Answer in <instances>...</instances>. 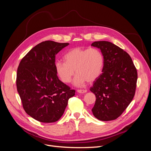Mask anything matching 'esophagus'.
I'll return each mask as SVG.
<instances>
[{
  "instance_id": "34e87169",
  "label": "esophagus",
  "mask_w": 151,
  "mask_h": 151,
  "mask_svg": "<svg viewBox=\"0 0 151 151\" xmlns=\"http://www.w3.org/2000/svg\"><path fill=\"white\" fill-rule=\"evenodd\" d=\"M77 91L79 93H85L87 92V90L86 89H78Z\"/></svg>"
}]
</instances>
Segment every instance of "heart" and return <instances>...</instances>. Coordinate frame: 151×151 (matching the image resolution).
Listing matches in <instances>:
<instances>
[{
    "label": "heart",
    "mask_w": 151,
    "mask_h": 151,
    "mask_svg": "<svg viewBox=\"0 0 151 151\" xmlns=\"http://www.w3.org/2000/svg\"><path fill=\"white\" fill-rule=\"evenodd\" d=\"M65 62L57 61L55 68L58 76L64 83L71 81L75 74L76 86H83L86 82L93 83L96 80L104 65V58L100 50L95 48L77 47L69 50L64 55Z\"/></svg>",
    "instance_id": "obj_1"
}]
</instances>
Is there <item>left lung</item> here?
I'll return each instance as SVG.
<instances>
[{
  "label": "left lung",
  "instance_id": "left-lung-1",
  "mask_svg": "<svg viewBox=\"0 0 151 151\" xmlns=\"http://www.w3.org/2000/svg\"><path fill=\"white\" fill-rule=\"evenodd\" d=\"M91 46L101 50L104 58L102 73L90 88L96 96L92 112L99 120H115L134 97L137 71L129 55L113 43L99 41Z\"/></svg>",
  "mask_w": 151,
  "mask_h": 151
}]
</instances>
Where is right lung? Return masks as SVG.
Segmentation results:
<instances>
[{
  "instance_id": "add662e5",
  "label": "right lung",
  "mask_w": 151,
  "mask_h": 151,
  "mask_svg": "<svg viewBox=\"0 0 151 151\" xmlns=\"http://www.w3.org/2000/svg\"><path fill=\"white\" fill-rule=\"evenodd\" d=\"M68 43L45 41L22 58L17 70L16 86L26 113L43 123L58 121L76 91L59 80L55 55Z\"/></svg>"
}]
</instances>
